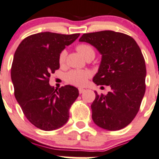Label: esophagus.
Instances as JSON below:
<instances>
[{
    "mask_svg": "<svg viewBox=\"0 0 159 159\" xmlns=\"http://www.w3.org/2000/svg\"><path fill=\"white\" fill-rule=\"evenodd\" d=\"M84 91H85V89H83V88H79V93H83Z\"/></svg>",
    "mask_w": 159,
    "mask_h": 159,
    "instance_id": "obj_1",
    "label": "esophagus"
}]
</instances>
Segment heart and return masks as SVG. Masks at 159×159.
Returning <instances> with one entry per match:
<instances>
[{"label":"heart","instance_id":"1","mask_svg":"<svg viewBox=\"0 0 159 159\" xmlns=\"http://www.w3.org/2000/svg\"><path fill=\"white\" fill-rule=\"evenodd\" d=\"M76 50L85 58L86 59L92 58L93 59L95 56V50L91 45L88 44H80L76 46ZM67 52L66 50H62L59 56V62L61 65L64 64L66 59ZM91 73L88 70H73L66 73V80L72 85L77 86H83L86 83L89 78H90Z\"/></svg>","mask_w":159,"mask_h":159}]
</instances>
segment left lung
<instances>
[{"label":"left lung","mask_w":159,"mask_h":159,"mask_svg":"<svg viewBox=\"0 0 159 159\" xmlns=\"http://www.w3.org/2000/svg\"><path fill=\"white\" fill-rule=\"evenodd\" d=\"M79 41L92 45L102 55L93 81L111 88L107 95L95 91L93 120L108 131L125 128L138 114L145 93V61L139 46L131 36L114 31L86 33Z\"/></svg>","instance_id":"1"}]
</instances>
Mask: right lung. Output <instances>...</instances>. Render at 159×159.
Listing matches in <instances>:
<instances>
[{"label":"right lung","mask_w":159,"mask_h":159,"mask_svg":"<svg viewBox=\"0 0 159 159\" xmlns=\"http://www.w3.org/2000/svg\"><path fill=\"white\" fill-rule=\"evenodd\" d=\"M79 36L37 33L22 40L15 51L11 73L15 98L26 118L39 129L53 131L68 121L79 90L70 85L55 89L49 77L59 69L61 52Z\"/></svg>","instance_id":"add662e5"}]
</instances>
